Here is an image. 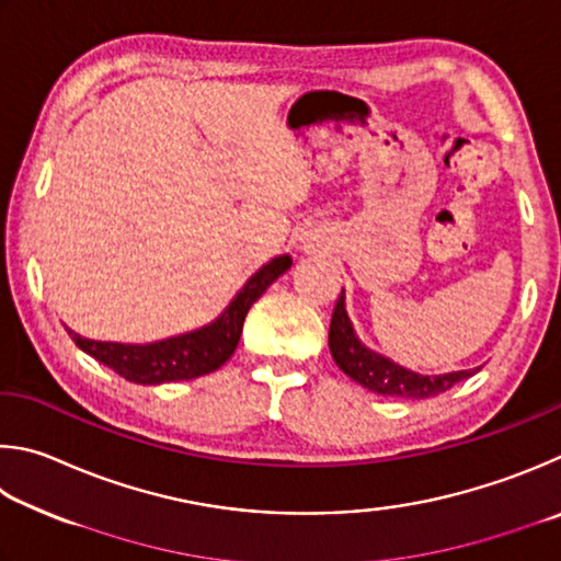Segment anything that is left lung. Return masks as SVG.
<instances>
[{
  "label": "left lung",
  "mask_w": 561,
  "mask_h": 561,
  "mask_svg": "<svg viewBox=\"0 0 561 561\" xmlns=\"http://www.w3.org/2000/svg\"><path fill=\"white\" fill-rule=\"evenodd\" d=\"M330 352L337 367L369 391L394 399H428L448 391L458 381L473 377V369L448 371V375H416L397 365L379 352L365 347L355 335V328L345 310V290L340 293L330 320Z\"/></svg>",
  "instance_id": "left-lung-1"
}]
</instances>
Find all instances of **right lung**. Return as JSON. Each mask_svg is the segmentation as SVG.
I'll return each instance as SVG.
<instances>
[{
  "mask_svg": "<svg viewBox=\"0 0 561 561\" xmlns=\"http://www.w3.org/2000/svg\"><path fill=\"white\" fill-rule=\"evenodd\" d=\"M290 255H278V259L265 263L245 280V286L236 293V298L219 318L199 330L184 332V335L150 342V345L98 342L76 335L73 330H68V335L85 355H91L101 365L111 367L115 375L135 381V385H167V381L204 377L219 369L233 355L251 306L278 275L290 268Z\"/></svg>",
  "mask_w": 561,
  "mask_h": 561,
  "instance_id": "right-lung-1",
  "label": "right lung"
}]
</instances>
